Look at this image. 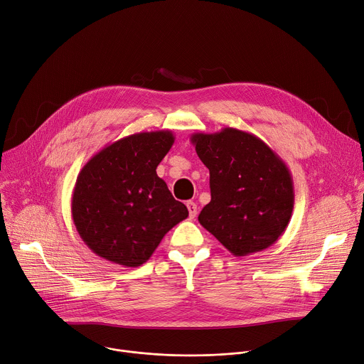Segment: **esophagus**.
I'll list each match as a JSON object with an SVG mask.
<instances>
[{
	"label": "esophagus",
	"instance_id": "1",
	"mask_svg": "<svg viewBox=\"0 0 364 364\" xmlns=\"http://www.w3.org/2000/svg\"><path fill=\"white\" fill-rule=\"evenodd\" d=\"M187 209L190 219H194L197 216V204L194 201H187Z\"/></svg>",
	"mask_w": 364,
	"mask_h": 364
}]
</instances>
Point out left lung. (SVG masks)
Wrapping results in <instances>:
<instances>
[{
	"mask_svg": "<svg viewBox=\"0 0 364 364\" xmlns=\"http://www.w3.org/2000/svg\"><path fill=\"white\" fill-rule=\"evenodd\" d=\"M191 144L210 171L212 200L200 225L235 256L274 245L294 209V183L278 154L253 134L223 128L193 134Z\"/></svg>",
	"mask_w": 364,
	"mask_h": 364,
	"instance_id": "8db88e82",
	"label": "left lung"
}]
</instances>
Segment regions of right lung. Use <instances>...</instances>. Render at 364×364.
<instances>
[{
	"label": "right lung",
	"instance_id": "1",
	"mask_svg": "<svg viewBox=\"0 0 364 364\" xmlns=\"http://www.w3.org/2000/svg\"><path fill=\"white\" fill-rule=\"evenodd\" d=\"M171 131L138 132L102 148L80 170L72 218L87 247L109 262L135 268L187 219L157 167L174 144Z\"/></svg>",
	"mask_w": 364,
	"mask_h": 364
}]
</instances>
